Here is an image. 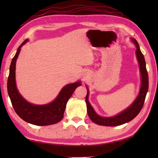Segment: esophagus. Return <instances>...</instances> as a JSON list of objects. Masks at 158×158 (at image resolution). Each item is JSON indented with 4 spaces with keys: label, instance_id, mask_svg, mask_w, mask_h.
I'll use <instances>...</instances> for the list:
<instances>
[{
    "label": "esophagus",
    "instance_id": "obj_1",
    "mask_svg": "<svg viewBox=\"0 0 158 158\" xmlns=\"http://www.w3.org/2000/svg\"><path fill=\"white\" fill-rule=\"evenodd\" d=\"M85 75H84V77H85V78H86V76H88V75H89V74H87L86 73H85Z\"/></svg>",
    "mask_w": 158,
    "mask_h": 158
}]
</instances>
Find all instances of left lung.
Segmentation results:
<instances>
[{"label":"left lung","mask_w":158,"mask_h":158,"mask_svg":"<svg viewBox=\"0 0 158 158\" xmlns=\"http://www.w3.org/2000/svg\"><path fill=\"white\" fill-rule=\"evenodd\" d=\"M131 41L135 45L136 48V57L139 67L140 75H141V86L137 98L131 105L119 114L115 115L114 116H101L95 111L92 105H90L89 100V87L85 85L87 89V95L85 97V103L87 106V112L89 116L91 121L95 123L104 125V126H118L126 123L132 121V119L137 116L141 109L143 107L144 101H145L146 95L148 90V76L146 70L145 58L141 53L139 45L137 41L135 38H131Z\"/></svg>","instance_id":"1"}]
</instances>
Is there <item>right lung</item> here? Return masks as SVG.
<instances>
[{
	"label": "right lung",
	"mask_w": 158,
	"mask_h": 158,
	"mask_svg": "<svg viewBox=\"0 0 158 158\" xmlns=\"http://www.w3.org/2000/svg\"><path fill=\"white\" fill-rule=\"evenodd\" d=\"M28 42L26 39L18 47L10 67L7 79V93L13 108L17 115L28 123L45 126L56 124L63 118L66 105L75 89L81 85V81L65 85L52 102L45 105H35L29 102L19 92L16 84V63L21 52V48Z\"/></svg>",
	"instance_id": "obj_1"
}]
</instances>
